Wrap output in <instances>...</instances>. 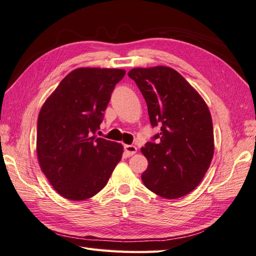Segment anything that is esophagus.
Returning a JSON list of instances; mask_svg holds the SVG:
<instances>
[{
  "mask_svg": "<svg viewBox=\"0 0 256 256\" xmlns=\"http://www.w3.org/2000/svg\"><path fill=\"white\" fill-rule=\"evenodd\" d=\"M124 153H126L127 156H134L136 152H137V148H136L134 146H132V144H126L124 146Z\"/></svg>",
  "mask_w": 256,
  "mask_h": 256,
  "instance_id": "1",
  "label": "esophagus"
}]
</instances>
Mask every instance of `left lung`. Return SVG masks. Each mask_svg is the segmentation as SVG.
<instances>
[{"mask_svg":"<svg viewBox=\"0 0 256 256\" xmlns=\"http://www.w3.org/2000/svg\"><path fill=\"white\" fill-rule=\"evenodd\" d=\"M146 102L152 127L161 132L141 152L148 168L141 175L148 190L163 198H180L200 185L214 150L212 119L200 93L168 66L134 68L128 72Z\"/></svg>","mask_w":256,"mask_h":256,"instance_id":"left-lung-1","label":"left lung"}]
</instances>
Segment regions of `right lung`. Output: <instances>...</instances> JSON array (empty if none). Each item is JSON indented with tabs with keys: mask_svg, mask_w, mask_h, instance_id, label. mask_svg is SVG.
<instances>
[{
	"mask_svg": "<svg viewBox=\"0 0 256 256\" xmlns=\"http://www.w3.org/2000/svg\"><path fill=\"white\" fill-rule=\"evenodd\" d=\"M122 69L78 68L44 102L37 122V158L42 173L62 197L85 200L104 188L124 148L98 138Z\"/></svg>",
	"mask_w": 256,
	"mask_h": 256,
	"instance_id": "obj_1",
	"label": "right lung"
}]
</instances>
